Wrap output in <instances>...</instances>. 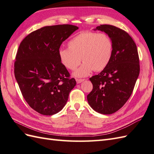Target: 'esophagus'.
<instances>
[{"label": "esophagus", "instance_id": "obj_1", "mask_svg": "<svg viewBox=\"0 0 154 154\" xmlns=\"http://www.w3.org/2000/svg\"><path fill=\"white\" fill-rule=\"evenodd\" d=\"M84 80H85L84 79H76L77 84H80L81 82H82Z\"/></svg>", "mask_w": 154, "mask_h": 154}]
</instances>
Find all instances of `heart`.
Listing matches in <instances>:
<instances>
[{
  "instance_id": "b5f03b06",
  "label": "heart",
  "mask_w": 154,
  "mask_h": 154,
  "mask_svg": "<svg viewBox=\"0 0 154 154\" xmlns=\"http://www.w3.org/2000/svg\"><path fill=\"white\" fill-rule=\"evenodd\" d=\"M68 47L59 51L60 63L67 69L74 70L80 64L82 58L84 63L73 75L82 78L88 76L94 70L101 71L107 66L113 45L107 34L84 32L72 38Z\"/></svg>"
}]
</instances>
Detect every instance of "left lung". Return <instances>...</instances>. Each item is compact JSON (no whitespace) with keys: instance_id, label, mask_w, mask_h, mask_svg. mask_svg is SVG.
Returning a JSON list of instances; mask_svg holds the SVG:
<instances>
[{"instance_id":"obj_1","label":"left lung","mask_w":154,"mask_h":154,"mask_svg":"<svg viewBox=\"0 0 154 154\" xmlns=\"http://www.w3.org/2000/svg\"><path fill=\"white\" fill-rule=\"evenodd\" d=\"M94 30L104 32L113 48L111 59L100 74L90 80L93 90L88 95L89 105L101 114L114 113L123 106L134 90L140 73L137 47L125 31L111 25H100Z\"/></svg>"}]
</instances>
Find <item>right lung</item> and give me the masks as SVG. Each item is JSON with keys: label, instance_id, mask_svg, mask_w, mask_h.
Returning <instances> with one entry per match:
<instances>
[{"label": "right lung", "instance_id": "right-lung-1", "mask_svg": "<svg viewBox=\"0 0 154 154\" xmlns=\"http://www.w3.org/2000/svg\"><path fill=\"white\" fill-rule=\"evenodd\" d=\"M78 29L69 24L45 26L20 44L14 63L16 80L27 103L40 114L60 111L76 86L58 53L62 43Z\"/></svg>", "mask_w": 154, "mask_h": 154}]
</instances>
